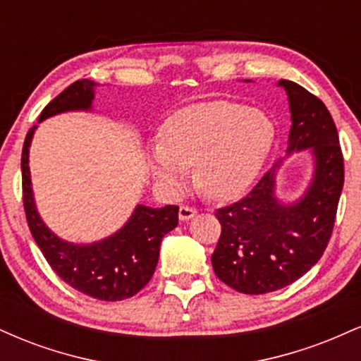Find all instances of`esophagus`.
<instances>
[{
    "label": "esophagus",
    "mask_w": 361,
    "mask_h": 361,
    "mask_svg": "<svg viewBox=\"0 0 361 361\" xmlns=\"http://www.w3.org/2000/svg\"><path fill=\"white\" fill-rule=\"evenodd\" d=\"M195 215H197V209H193V207H188V205H181L180 210H178V217H180V221H190V219H193Z\"/></svg>",
    "instance_id": "esophagus-1"
}]
</instances>
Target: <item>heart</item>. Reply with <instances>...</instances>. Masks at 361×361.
Masks as SVG:
<instances>
[{"label": "heart", "mask_w": 361, "mask_h": 361, "mask_svg": "<svg viewBox=\"0 0 361 361\" xmlns=\"http://www.w3.org/2000/svg\"><path fill=\"white\" fill-rule=\"evenodd\" d=\"M275 142V123L241 103L209 102L173 114L147 149L152 176L169 193L185 185L186 168L205 197L235 200L259 176Z\"/></svg>", "instance_id": "1"}]
</instances>
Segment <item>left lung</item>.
Wrapping results in <instances>:
<instances>
[{
  "mask_svg": "<svg viewBox=\"0 0 361 361\" xmlns=\"http://www.w3.org/2000/svg\"><path fill=\"white\" fill-rule=\"evenodd\" d=\"M279 86L287 91L292 114L287 156L310 149L314 176L299 200L285 204L275 193L280 161L243 200L215 212L222 233L212 255L214 271L247 295L287 287L321 259L345 183L343 152L329 110L297 82L280 80Z\"/></svg>",
  "mask_w": 361,
  "mask_h": 361,
  "instance_id": "1",
  "label": "left lung"
}]
</instances>
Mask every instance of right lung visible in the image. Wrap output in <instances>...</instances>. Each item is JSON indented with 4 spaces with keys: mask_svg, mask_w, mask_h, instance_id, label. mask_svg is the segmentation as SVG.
<instances>
[{
    "mask_svg": "<svg viewBox=\"0 0 361 361\" xmlns=\"http://www.w3.org/2000/svg\"><path fill=\"white\" fill-rule=\"evenodd\" d=\"M94 81L80 80L68 86L40 114L39 122L73 110H91ZM37 126L28 130L22 151L23 207L28 227L44 258L61 280L98 300H123L140 292L154 275L164 234L178 226V207L137 205L122 229L91 244H73L57 238L37 212L32 192L28 152Z\"/></svg>",
    "mask_w": 361,
    "mask_h": 361,
    "instance_id": "1",
    "label": "right lung"
}]
</instances>
